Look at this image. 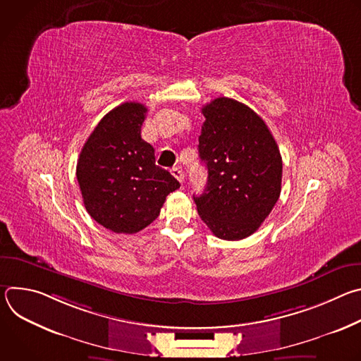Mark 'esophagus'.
I'll return each instance as SVG.
<instances>
[{
  "mask_svg": "<svg viewBox=\"0 0 361 361\" xmlns=\"http://www.w3.org/2000/svg\"><path fill=\"white\" fill-rule=\"evenodd\" d=\"M171 174L180 181V183H183L184 181V174H183V170L181 169H178V167H173L171 169Z\"/></svg>",
  "mask_w": 361,
  "mask_h": 361,
  "instance_id": "obj_1",
  "label": "esophagus"
}]
</instances>
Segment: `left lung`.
<instances>
[{"mask_svg": "<svg viewBox=\"0 0 361 361\" xmlns=\"http://www.w3.org/2000/svg\"><path fill=\"white\" fill-rule=\"evenodd\" d=\"M200 160L209 170L197 212L213 234L243 240L269 217L281 191L283 161L263 118L243 102L220 97L201 109Z\"/></svg>", "mask_w": 361, "mask_h": 361, "instance_id": "left-lung-1", "label": "left lung"}]
</instances>
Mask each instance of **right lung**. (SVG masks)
<instances>
[{
  "instance_id": "add662e5",
  "label": "right lung",
  "mask_w": 361,
  "mask_h": 361,
  "mask_svg": "<svg viewBox=\"0 0 361 361\" xmlns=\"http://www.w3.org/2000/svg\"><path fill=\"white\" fill-rule=\"evenodd\" d=\"M147 107L124 102L101 118L85 141L77 180L88 214L118 234H134L160 214L180 183L156 164L151 144L141 138Z\"/></svg>"
}]
</instances>
